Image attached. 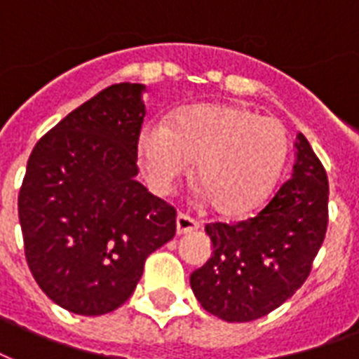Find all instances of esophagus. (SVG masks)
I'll use <instances>...</instances> for the list:
<instances>
[{
  "mask_svg": "<svg viewBox=\"0 0 359 359\" xmlns=\"http://www.w3.org/2000/svg\"><path fill=\"white\" fill-rule=\"evenodd\" d=\"M176 225H177V234H189L201 229V223H198L195 217H191V215L187 214L177 215Z\"/></svg>",
  "mask_w": 359,
  "mask_h": 359,
  "instance_id": "1",
  "label": "esophagus"
}]
</instances>
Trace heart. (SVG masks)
Instances as JSON below:
<instances>
[{"instance_id":"obj_1","label":"heart","mask_w":359,"mask_h":359,"mask_svg":"<svg viewBox=\"0 0 359 359\" xmlns=\"http://www.w3.org/2000/svg\"><path fill=\"white\" fill-rule=\"evenodd\" d=\"M145 176L158 191L196 166V180L219 214L241 217L266 201L284 170L285 128L246 107L206 104L174 113L140 136Z\"/></svg>"}]
</instances>
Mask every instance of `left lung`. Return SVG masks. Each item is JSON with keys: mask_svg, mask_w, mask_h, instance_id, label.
Segmentation results:
<instances>
[{"mask_svg": "<svg viewBox=\"0 0 359 359\" xmlns=\"http://www.w3.org/2000/svg\"><path fill=\"white\" fill-rule=\"evenodd\" d=\"M287 180L252 217L208 223V263L191 274L204 311L225 322H252L278 309L304 284L330 219L327 174L309 140L297 136Z\"/></svg>", "mask_w": 359, "mask_h": 359, "instance_id": "left-lung-1", "label": "left lung"}]
</instances>
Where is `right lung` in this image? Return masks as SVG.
Returning a JSON list of instances; mask_svg holds the SVG:
<instances>
[{"label":"right lung","instance_id":"obj_1","mask_svg":"<svg viewBox=\"0 0 359 359\" xmlns=\"http://www.w3.org/2000/svg\"><path fill=\"white\" fill-rule=\"evenodd\" d=\"M144 85L104 88L36 144L18 193L24 253L62 309L100 316L126 303L145 259L176 234V208L136 182Z\"/></svg>","mask_w":359,"mask_h":359}]
</instances>
